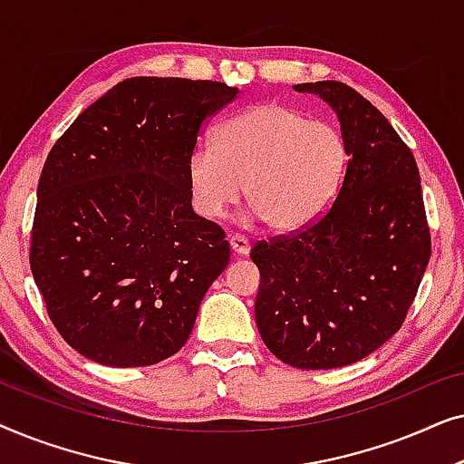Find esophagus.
Wrapping results in <instances>:
<instances>
[{"label":"esophagus","mask_w":464,"mask_h":464,"mask_svg":"<svg viewBox=\"0 0 464 464\" xmlns=\"http://www.w3.org/2000/svg\"><path fill=\"white\" fill-rule=\"evenodd\" d=\"M230 249L234 251V256H249L251 245L245 237H240V234H234V237H230Z\"/></svg>","instance_id":"obj_1"}]
</instances>
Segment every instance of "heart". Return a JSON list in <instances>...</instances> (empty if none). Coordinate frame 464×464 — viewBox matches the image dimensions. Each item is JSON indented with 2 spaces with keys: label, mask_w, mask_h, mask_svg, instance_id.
Masks as SVG:
<instances>
[{
  "label": "heart",
  "mask_w": 464,
  "mask_h": 464,
  "mask_svg": "<svg viewBox=\"0 0 464 464\" xmlns=\"http://www.w3.org/2000/svg\"><path fill=\"white\" fill-rule=\"evenodd\" d=\"M346 162L338 126L270 101L227 120L215 145H198L189 154L188 179L205 218H224L246 186L253 215L272 232L291 234L332 207Z\"/></svg>",
  "instance_id": "1"
}]
</instances>
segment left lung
I'll return each instance as SVG.
<instances>
[{
  "label": "left lung",
  "mask_w": 464,
  "mask_h": 464,
  "mask_svg": "<svg viewBox=\"0 0 464 464\" xmlns=\"http://www.w3.org/2000/svg\"><path fill=\"white\" fill-rule=\"evenodd\" d=\"M294 88L334 107L348 162L325 215L253 246L262 275L256 321L283 363L334 370L378 351L403 325L430 232L416 160L389 120L342 82Z\"/></svg>",
  "instance_id": "1"
}]
</instances>
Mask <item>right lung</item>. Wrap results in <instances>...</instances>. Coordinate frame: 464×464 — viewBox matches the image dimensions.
Returning a JSON list of instances; mask_svg holds the SVG:
<instances>
[{
  "label": "right lung",
  "instance_id": "right-lung-1",
  "mask_svg": "<svg viewBox=\"0 0 464 464\" xmlns=\"http://www.w3.org/2000/svg\"><path fill=\"white\" fill-rule=\"evenodd\" d=\"M237 94L224 82L129 78L50 150L29 264L56 332L94 363L173 357L230 262L226 232L194 213L188 160Z\"/></svg>",
  "mask_w": 464,
  "mask_h": 464
}]
</instances>
